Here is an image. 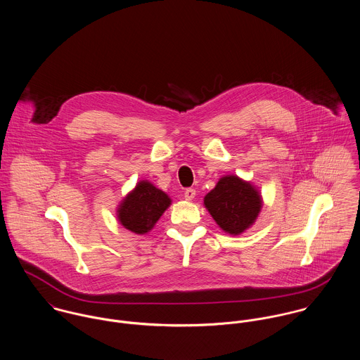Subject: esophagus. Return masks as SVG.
I'll return each mask as SVG.
<instances>
[{"mask_svg": "<svg viewBox=\"0 0 360 360\" xmlns=\"http://www.w3.org/2000/svg\"><path fill=\"white\" fill-rule=\"evenodd\" d=\"M196 198V191L195 189H186L185 191V199L192 201Z\"/></svg>", "mask_w": 360, "mask_h": 360, "instance_id": "esophagus-1", "label": "esophagus"}]
</instances>
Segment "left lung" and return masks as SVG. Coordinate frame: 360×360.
<instances>
[{
	"mask_svg": "<svg viewBox=\"0 0 360 360\" xmlns=\"http://www.w3.org/2000/svg\"><path fill=\"white\" fill-rule=\"evenodd\" d=\"M202 201L217 225L231 236H239L255 224L264 202L259 189L235 174L221 176Z\"/></svg>",
	"mask_w": 360,
	"mask_h": 360,
	"instance_id": "obj_1",
	"label": "left lung"
}]
</instances>
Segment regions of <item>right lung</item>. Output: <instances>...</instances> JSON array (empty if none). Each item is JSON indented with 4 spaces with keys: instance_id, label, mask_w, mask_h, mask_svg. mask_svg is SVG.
<instances>
[{
    "instance_id": "add662e5",
    "label": "right lung",
    "mask_w": 360,
    "mask_h": 360,
    "mask_svg": "<svg viewBox=\"0 0 360 360\" xmlns=\"http://www.w3.org/2000/svg\"><path fill=\"white\" fill-rule=\"evenodd\" d=\"M171 205L169 196L150 181H139L117 205L116 215L127 231L135 235L149 233L164 211Z\"/></svg>"
}]
</instances>
